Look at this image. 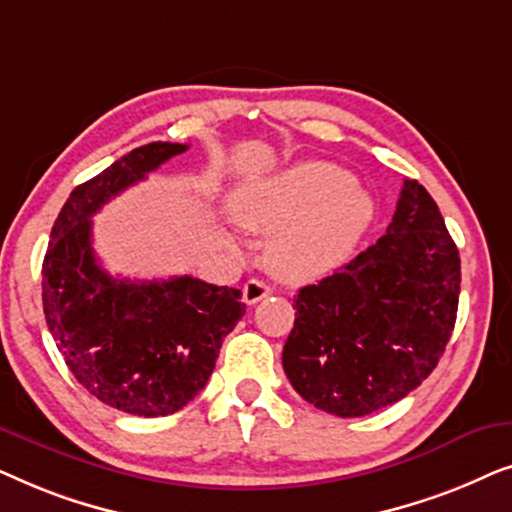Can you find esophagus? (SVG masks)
Instances as JSON below:
<instances>
[{
    "label": "esophagus",
    "mask_w": 512,
    "mask_h": 512,
    "mask_svg": "<svg viewBox=\"0 0 512 512\" xmlns=\"http://www.w3.org/2000/svg\"><path fill=\"white\" fill-rule=\"evenodd\" d=\"M270 293H272V289L263 282V279H249V282L244 284V289H242V298H244V303H247V305H256L258 300L268 298Z\"/></svg>",
    "instance_id": "esophagus-1"
}]
</instances>
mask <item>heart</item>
Instances as JSON below:
<instances>
[{"instance_id": "b5f03b06", "label": "heart", "mask_w": 512, "mask_h": 512, "mask_svg": "<svg viewBox=\"0 0 512 512\" xmlns=\"http://www.w3.org/2000/svg\"><path fill=\"white\" fill-rule=\"evenodd\" d=\"M235 221L272 235L268 265L286 282H310L352 258L375 207L354 177L326 160H307L254 181L230 200Z\"/></svg>"}]
</instances>
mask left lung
<instances>
[{
	"label": "left lung",
	"instance_id": "obj_1",
	"mask_svg": "<svg viewBox=\"0 0 512 512\" xmlns=\"http://www.w3.org/2000/svg\"><path fill=\"white\" fill-rule=\"evenodd\" d=\"M461 261L440 209L403 181L394 219L373 247L293 296L284 373L314 408L363 417L417 389L457 321Z\"/></svg>",
	"mask_w": 512,
	"mask_h": 512
}]
</instances>
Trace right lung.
I'll list each match as a JSON object with an SVG mask.
<instances>
[{"label":"right lung","mask_w":512,"mask_h":512,"mask_svg":"<svg viewBox=\"0 0 512 512\" xmlns=\"http://www.w3.org/2000/svg\"><path fill=\"white\" fill-rule=\"evenodd\" d=\"M186 149L144 144L76 186L41 268L46 324L67 368L102 403L139 417L172 415L193 401L247 310L240 289L191 275L130 282L97 263L93 214Z\"/></svg>","instance_id":"obj_1"}]
</instances>
